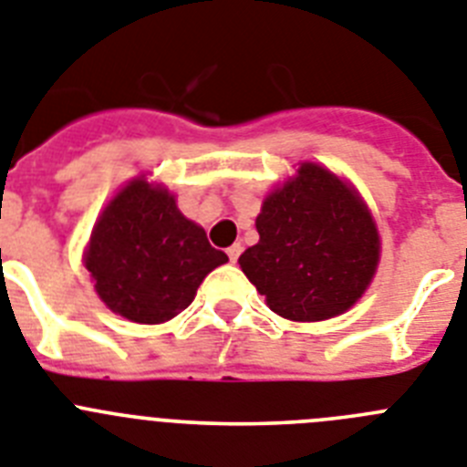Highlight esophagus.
I'll return each mask as SVG.
<instances>
[{"mask_svg":"<svg viewBox=\"0 0 467 467\" xmlns=\"http://www.w3.org/2000/svg\"><path fill=\"white\" fill-rule=\"evenodd\" d=\"M241 253H243V245H241V243H234V245H231V248L226 250V254H229V260H231V262H238V257H241Z\"/></svg>","mask_w":467,"mask_h":467,"instance_id":"esophagus-1","label":"esophagus"}]
</instances>
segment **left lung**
<instances>
[{
	"label": "left lung",
	"mask_w": 467,
	"mask_h": 467,
	"mask_svg": "<svg viewBox=\"0 0 467 467\" xmlns=\"http://www.w3.org/2000/svg\"><path fill=\"white\" fill-rule=\"evenodd\" d=\"M254 226L260 243L238 265L283 318L324 321L348 312L376 274L380 241L368 210L314 162L266 198Z\"/></svg>",
	"instance_id": "8db88e82"
}]
</instances>
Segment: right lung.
I'll use <instances>...</instances> for the list:
<instances>
[{"label": "right lung", "instance_id": "1", "mask_svg": "<svg viewBox=\"0 0 467 467\" xmlns=\"http://www.w3.org/2000/svg\"><path fill=\"white\" fill-rule=\"evenodd\" d=\"M224 262L229 257L179 213L172 195L134 179L103 210L85 265L115 314L162 324L184 312L202 278Z\"/></svg>", "mask_w": 467, "mask_h": 467}]
</instances>
